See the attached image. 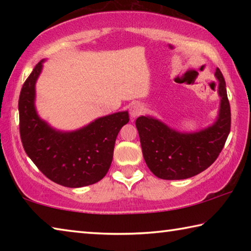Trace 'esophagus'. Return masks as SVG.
Wrapping results in <instances>:
<instances>
[{
	"instance_id": "esophagus-1",
	"label": "esophagus",
	"mask_w": 251,
	"mask_h": 251,
	"mask_svg": "<svg viewBox=\"0 0 251 251\" xmlns=\"http://www.w3.org/2000/svg\"><path fill=\"white\" fill-rule=\"evenodd\" d=\"M143 113V107L139 104H133L129 107V115L131 118H136Z\"/></svg>"
}]
</instances>
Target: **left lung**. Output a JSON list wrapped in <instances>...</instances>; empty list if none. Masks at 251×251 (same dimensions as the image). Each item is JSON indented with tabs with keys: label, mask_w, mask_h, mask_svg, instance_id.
Listing matches in <instances>:
<instances>
[{
	"label": "left lung",
	"mask_w": 251,
	"mask_h": 251,
	"mask_svg": "<svg viewBox=\"0 0 251 251\" xmlns=\"http://www.w3.org/2000/svg\"><path fill=\"white\" fill-rule=\"evenodd\" d=\"M220 107L214 124L195 133H180L151 116L136 120L143 156L148 168L161 179L178 180L198 175L217 159L230 131V105L219 69Z\"/></svg>",
	"instance_id": "1"
}]
</instances>
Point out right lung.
<instances>
[{
	"instance_id": "1",
	"label": "right lung",
	"mask_w": 251,
	"mask_h": 251,
	"mask_svg": "<svg viewBox=\"0 0 251 251\" xmlns=\"http://www.w3.org/2000/svg\"><path fill=\"white\" fill-rule=\"evenodd\" d=\"M44 59L23 84L19 99L20 135L24 151L44 175L58 185L78 188L100 181L113 160L118 133L128 112L103 116L73 131L54 129L35 108V84Z\"/></svg>"
}]
</instances>
